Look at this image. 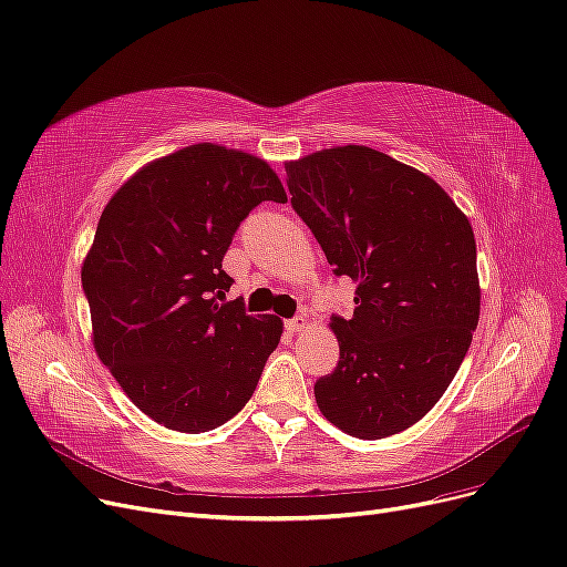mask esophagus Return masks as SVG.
I'll use <instances>...</instances> for the list:
<instances>
[{
	"instance_id": "34e87169",
	"label": "esophagus",
	"mask_w": 567,
	"mask_h": 567,
	"mask_svg": "<svg viewBox=\"0 0 567 567\" xmlns=\"http://www.w3.org/2000/svg\"><path fill=\"white\" fill-rule=\"evenodd\" d=\"M303 327H306V316H297V318H291V320H285V330L291 332V334L301 332Z\"/></svg>"
}]
</instances>
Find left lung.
<instances>
[{"label":"left lung","mask_w":567,"mask_h":567,"mask_svg":"<svg viewBox=\"0 0 567 567\" xmlns=\"http://www.w3.org/2000/svg\"><path fill=\"white\" fill-rule=\"evenodd\" d=\"M291 207L355 287L332 318L339 362L316 381L327 422L362 441L410 429L447 391L481 316L476 240L435 181L368 145L287 162Z\"/></svg>","instance_id":"left-lung-1"}]
</instances>
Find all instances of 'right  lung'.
Here are the masks:
<instances>
[{"label":"right lung","mask_w":567,"mask_h":567,"mask_svg":"<svg viewBox=\"0 0 567 567\" xmlns=\"http://www.w3.org/2000/svg\"><path fill=\"white\" fill-rule=\"evenodd\" d=\"M287 193L270 164L195 143L157 157L107 199L82 264L91 341L126 398L181 433L226 424L257 389L282 320L224 301L243 218Z\"/></svg>","instance_id":"1"}]
</instances>
